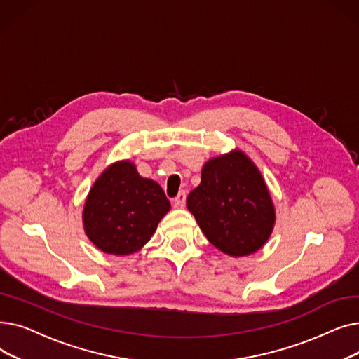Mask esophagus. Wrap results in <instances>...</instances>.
<instances>
[{
	"label": "esophagus",
	"mask_w": 359,
	"mask_h": 359,
	"mask_svg": "<svg viewBox=\"0 0 359 359\" xmlns=\"http://www.w3.org/2000/svg\"><path fill=\"white\" fill-rule=\"evenodd\" d=\"M184 202H186V192L182 191V192H179V195L175 198V205L179 206V208H183Z\"/></svg>",
	"instance_id": "34e87169"
}]
</instances>
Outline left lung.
Returning a JSON list of instances; mask_svg holds the SVG:
<instances>
[{
  "label": "left lung",
  "mask_w": 359,
  "mask_h": 359,
  "mask_svg": "<svg viewBox=\"0 0 359 359\" xmlns=\"http://www.w3.org/2000/svg\"><path fill=\"white\" fill-rule=\"evenodd\" d=\"M202 233L229 256H248L268 241L275 208L259 168L240 149L206 161L186 199Z\"/></svg>",
  "instance_id": "obj_1"
}]
</instances>
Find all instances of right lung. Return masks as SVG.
<instances>
[{
  "mask_svg": "<svg viewBox=\"0 0 359 359\" xmlns=\"http://www.w3.org/2000/svg\"><path fill=\"white\" fill-rule=\"evenodd\" d=\"M168 211L170 201L157 182L141 177L129 160L116 161L91 186L84 231L99 250L126 256L149 241Z\"/></svg>",
  "mask_w": 359,
  "mask_h": 359,
  "instance_id": "obj_1",
  "label": "right lung"
}]
</instances>
